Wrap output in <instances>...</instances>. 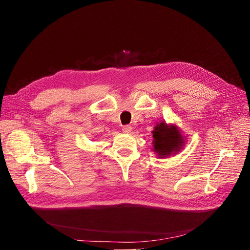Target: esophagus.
<instances>
[{"instance_id": "esophagus-1", "label": "esophagus", "mask_w": 250, "mask_h": 250, "mask_svg": "<svg viewBox=\"0 0 250 250\" xmlns=\"http://www.w3.org/2000/svg\"><path fill=\"white\" fill-rule=\"evenodd\" d=\"M123 132L125 134H129L130 132H132V126H130V125H124L123 126Z\"/></svg>"}]
</instances>
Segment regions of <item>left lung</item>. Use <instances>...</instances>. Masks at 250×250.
Listing matches in <instances>:
<instances>
[{"label":"left lung","mask_w":250,"mask_h":250,"mask_svg":"<svg viewBox=\"0 0 250 250\" xmlns=\"http://www.w3.org/2000/svg\"><path fill=\"white\" fill-rule=\"evenodd\" d=\"M152 134L153 151L160 158L178 153L186 143L178 127L174 125H167L165 122L157 124Z\"/></svg>","instance_id":"left-lung-1"}]
</instances>
